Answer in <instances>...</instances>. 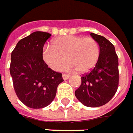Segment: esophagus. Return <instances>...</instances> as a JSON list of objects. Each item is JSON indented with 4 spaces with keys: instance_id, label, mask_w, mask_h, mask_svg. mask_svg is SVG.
I'll use <instances>...</instances> for the list:
<instances>
[{
    "instance_id": "34e87169",
    "label": "esophagus",
    "mask_w": 133,
    "mask_h": 133,
    "mask_svg": "<svg viewBox=\"0 0 133 133\" xmlns=\"http://www.w3.org/2000/svg\"><path fill=\"white\" fill-rule=\"evenodd\" d=\"M69 77H70V75H67V74H64H64L62 75V77H63L64 80H67Z\"/></svg>"
}]
</instances>
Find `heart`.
Here are the masks:
<instances>
[{"mask_svg":"<svg viewBox=\"0 0 133 133\" xmlns=\"http://www.w3.org/2000/svg\"><path fill=\"white\" fill-rule=\"evenodd\" d=\"M100 56L97 41L92 37L69 35L58 37L53 45H44L42 60L54 71H60L67 61V68L77 69L80 73L89 72L97 64ZM67 59H65V58Z\"/></svg>","mask_w":133,"mask_h":133,"instance_id":"1","label":"heart"}]
</instances>
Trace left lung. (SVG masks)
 <instances>
[{
  "label": "left lung",
  "instance_id": "1",
  "mask_svg": "<svg viewBox=\"0 0 133 133\" xmlns=\"http://www.w3.org/2000/svg\"><path fill=\"white\" fill-rule=\"evenodd\" d=\"M90 34L99 44L100 56L95 66L82 75L81 84L75 94L85 106L96 108L108 103L118 89V58L110 41L102 36Z\"/></svg>",
  "mask_w": 133,
  "mask_h": 133
}]
</instances>
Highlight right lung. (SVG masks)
Returning a JSON list of instances; mask_svg holds the SVG:
<instances>
[{
    "mask_svg": "<svg viewBox=\"0 0 133 133\" xmlns=\"http://www.w3.org/2000/svg\"><path fill=\"white\" fill-rule=\"evenodd\" d=\"M51 34L36 31L19 40L11 52L10 74L19 99L31 108H42L56 97L62 74L48 67L42 51Z\"/></svg>",
    "mask_w": 133,
    "mask_h": 133,
    "instance_id": "obj_1",
    "label": "right lung"
}]
</instances>
